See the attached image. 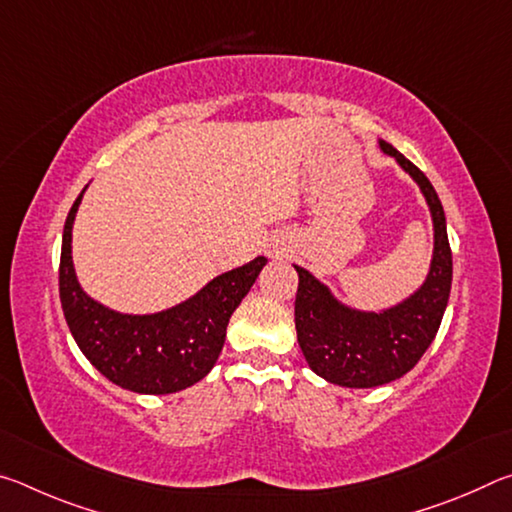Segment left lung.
Instances as JSON below:
<instances>
[{
    "label": "left lung",
    "instance_id": "left-lung-1",
    "mask_svg": "<svg viewBox=\"0 0 512 512\" xmlns=\"http://www.w3.org/2000/svg\"><path fill=\"white\" fill-rule=\"evenodd\" d=\"M420 185L433 219V259L422 287L386 311H357L341 305L305 268L298 271L296 332L309 368L332 384L372 388L406 375L436 339L452 291V248L445 212L429 178L411 160L379 142Z\"/></svg>",
    "mask_w": 512,
    "mask_h": 512
}]
</instances>
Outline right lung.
<instances>
[{"mask_svg": "<svg viewBox=\"0 0 512 512\" xmlns=\"http://www.w3.org/2000/svg\"><path fill=\"white\" fill-rule=\"evenodd\" d=\"M83 192L67 214L58 268L60 305L76 345L103 377L126 391L167 395L201 381L219 359L232 311L246 298L266 259L255 257L214 277L194 298L167 311L119 314L92 300L76 280L72 223Z\"/></svg>", "mask_w": 512, "mask_h": 512, "instance_id": "1", "label": "right lung"}]
</instances>
